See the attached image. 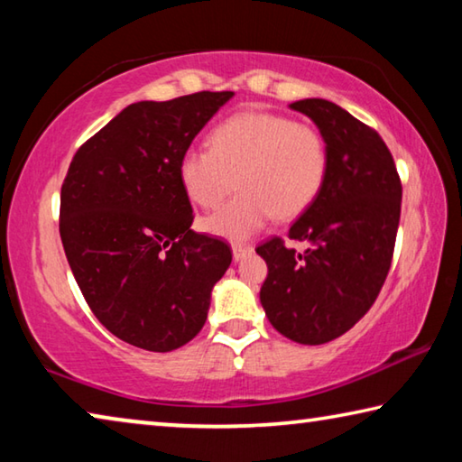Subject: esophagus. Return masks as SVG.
<instances>
[{
	"label": "esophagus",
	"mask_w": 462,
	"mask_h": 462,
	"mask_svg": "<svg viewBox=\"0 0 462 462\" xmlns=\"http://www.w3.org/2000/svg\"><path fill=\"white\" fill-rule=\"evenodd\" d=\"M254 253L253 246H246V245H234L232 246V256H234V263H240L245 261L246 256H250Z\"/></svg>",
	"instance_id": "1"
}]
</instances>
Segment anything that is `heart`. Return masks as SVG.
I'll use <instances>...</instances> for the list:
<instances>
[{
    "label": "heart",
    "instance_id": "obj_1",
    "mask_svg": "<svg viewBox=\"0 0 462 462\" xmlns=\"http://www.w3.org/2000/svg\"><path fill=\"white\" fill-rule=\"evenodd\" d=\"M328 169L319 132L271 112H238L217 124L208 148L179 159V181L191 203L214 209L242 189L220 212L203 220L206 232L232 242L248 240L271 217L293 220L314 203Z\"/></svg>",
    "mask_w": 462,
    "mask_h": 462
}]
</instances>
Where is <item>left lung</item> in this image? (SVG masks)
<instances>
[{
	"label": "left lung",
	"instance_id": "1",
	"mask_svg": "<svg viewBox=\"0 0 462 462\" xmlns=\"http://www.w3.org/2000/svg\"><path fill=\"white\" fill-rule=\"evenodd\" d=\"M316 124L328 169L322 189L300 216L289 238L256 253L267 263L261 303L285 338L324 344L348 332L377 300L391 267L402 214V181L383 138L328 99L289 106Z\"/></svg>",
	"mask_w": 462,
	"mask_h": 462
}]
</instances>
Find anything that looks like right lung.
Instances as JSON below:
<instances>
[{
  "label": "right lung",
  "mask_w": 462,
  "mask_h": 462,
  "mask_svg": "<svg viewBox=\"0 0 462 462\" xmlns=\"http://www.w3.org/2000/svg\"><path fill=\"white\" fill-rule=\"evenodd\" d=\"M232 91L124 107L91 136L60 187V240L93 314L132 346L169 353L198 336L232 263L191 230L179 159Z\"/></svg>",
  "instance_id": "add662e5"
}]
</instances>
